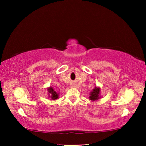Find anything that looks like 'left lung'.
<instances>
[{
  "label": "left lung",
  "mask_w": 146,
  "mask_h": 146,
  "mask_svg": "<svg viewBox=\"0 0 146 146\" xmlns=\"http://www.w3.org/2000/svg\"><path fill=\"white\" fill-rule=\"evenodd\" d=\"M99 93H100V89L98 88H95V89H93V90L92 92L90 93V99L92 101L98 100V98H100Z\"/></svg>",
  "instance_id": "1"
}]
</instances>
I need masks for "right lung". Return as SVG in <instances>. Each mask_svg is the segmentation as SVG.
I'll list each match as a JSON object with an SVG mask.
<instances>
[{
    "mask_svg": "<svg viewBox=\"0 0 146 146\" xmlns=\"http://www.w3.org/2000/svg\"><path fill=\"white\" fill-rule=\"evenodd\" d=\"M48 91L49 93H50V95H49V97H51V98H52V100H56L58 98V94L55 91H54L51 87L48 88Z\"/></svg>",
    "mask_w": 146,
    "mask_h": 146,
    "instance_id": "right-lung-1",
    "label": "right lung"
}]
</instances>
